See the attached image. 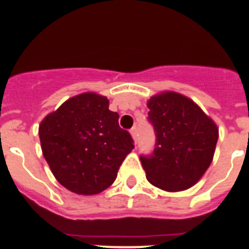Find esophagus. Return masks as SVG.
<instances>
[{
    "label": "esophagus",
    "instance_id": "obj_1",
    "mask_svg": "<svg viewBox=\"0 0 249 249\" xmlns=\"http://www.w3.org/2000/svg\"><path fill=\"white\" fill-rule=\"evenodd\" d=\"M129 132H131V136H132V138H133V141L136 142V140H137V128H136V127H133V128H132Z\"/></svg>",
    "mask_w": 249,
    "mask_h": 249
}]
</instances>
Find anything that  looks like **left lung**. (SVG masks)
Masks as SVG:
<instances>
[{"instance_id": "1", "label": "left lung", "mask_w": 249, "mask_h": 249, "mask_svg": "<svg viewBox=\"0 0 249 249\" xmlns=\"http://www.w3.org/2000/svg\"><path fill=\"white\" fill-rule=\"evenodd\" d=\"M147 107L156 132L153 153L141 156L147 179L168 192L188 190L212 162L218 127L197 103L177 92L155 94Z\"/></svg>"}]
</instances>
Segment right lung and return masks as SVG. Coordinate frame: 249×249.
<instances>
[{
	"label": "right lung",
	"mask_w": 249,
	"mask_h": 249,
	"mask_svg": "<svg viewBox=\"0 0 249 249\" xmlns=\"http://www.w3.org/2000/svg\"><path fill=\"white\" fill-rule=\"evenodd\" d=\"M108 106L105 96L85 92L68 98L39 124L51 172L76 195H98L108 188L135 148L131 135L118 124V113Z\"/></svg>",
	"instance_id": "add662e5"
}]
</instances>
